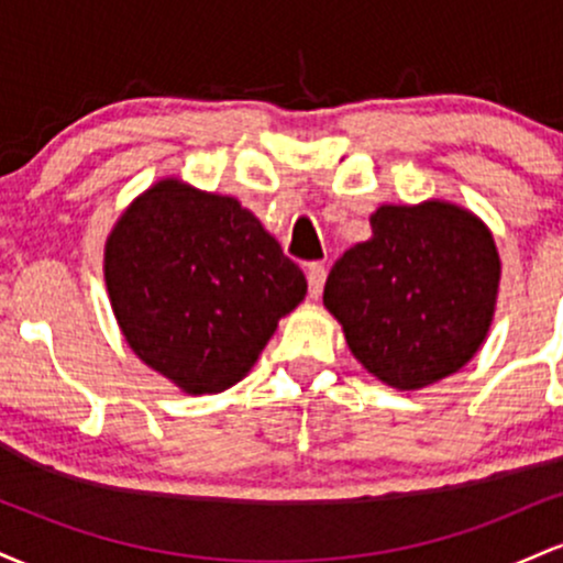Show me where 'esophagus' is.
I'll return each instance as SVG.
<instances>
[{"label":"esophagus","mask_w":563,"mask_h":563,"mask_svg":"<svg viewBox=\"0 0 563 563\" xmlns=\"http://www.w3.org/2000/svg\"><path fill=\"white\" fill-rule=\"evenodd\" d=\"M325 277H328V269L325 264L320 262H312L307 267V280H309V294H312V299H318L322 294V286H325Z\"/></svg>","instance_id":"34e87169"}]
</instances>
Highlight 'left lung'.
<instances>
[{"mask_svg":"<svg viewBox=\"0 0 563 563\" xmlns=\"http://www.w3.org/2000/svg\"><path fill=\"white\" fill-rule=\"evenodd\" d=\"M371 228V241L333 264L322 303L367 373L391 389H423L487 339L500 254L487 224L450 200L384 203Z\"/></svg>","mask_w":563,"mask_h":563,"instance_id":"8db88e82","label":"left lung"}]
</instances>
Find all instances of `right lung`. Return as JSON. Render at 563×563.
I'll list each match as a JSON object with an SVG mask.
<instances>
[{
	"label": "right lung",
	"mask_w": 563,
	"mask_h": 563,
	"mask_svg": "<svg viewBox=\"0 0 563 563\" xmlns=\"http://www.w3.org/2000/svg\"><path fill=\"white\" fill-rule=\"evenodd\" d=\"M108 299L129 349L187 394L235 386L307 277L241 200L164 177L106 241Z\"/></svg>",
	"instance_id": "right-lung-1"
}]
</instances>
